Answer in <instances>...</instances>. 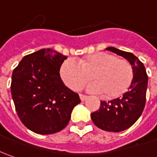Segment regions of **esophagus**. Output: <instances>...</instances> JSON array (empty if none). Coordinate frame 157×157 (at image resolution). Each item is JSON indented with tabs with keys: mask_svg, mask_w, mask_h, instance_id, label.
Here are the masks:
<instances>
[{
	"mask_svg": "<svg viewBox=\"0 0 157 157\" xmlns=\"http://www.w3.org/2000/svg\"><path fill=\"white\" fill-rule=\"evenodd\" d=\"M79 97H80V100L82 101H84V100H86L87 99V95H85V94H79Z\"/></svg>",
	"mask_w": 157,
	"mask_h": 157,
	"instance_id": "obj_1",
	"label": "esophagus"
}]
</instances>
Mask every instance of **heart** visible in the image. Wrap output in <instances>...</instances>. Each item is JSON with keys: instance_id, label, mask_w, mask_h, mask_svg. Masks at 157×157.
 Here are the masks:
<instances>
[{"instance_id": "obj_1", "label": "heart", "mask_w": 157, "mask_h": 157, "mask_svg": "<svg viewBox=\"0 0 157 157\" xmlns=\"http://www.w3.org/2000/svg\"><path fill=\"white\" fill-rule=\"evenodd\" d=\"M64 84L72 90L78 91L91 81L93 89L105 99L113 100L122 96L130 87L134 78L131 63L117 56L97 52L78 60L65 61L60 69Z\"/></svg>"}]
</instances>
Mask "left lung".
<instances>
[{
	"instance_id": "left-lung-1",
	"label": "left lung",
	"mask_w": 157,
	"mask_h": 157,
	"mask_svg": "<svg viewBox=\"0 0 157 157\" xmlns=\"http://www.w3.org/2000/svg\"><path fill=\"white\" fill-rule=\"evenodd\" d=\"M105 50L126 58L132 65L134 78L128 92L121 98L101 101L100 109L91 113L92 121L99 128L107 132H121L135 124L142 115L148 88V75L143 63L133 53L114 47Z\"/></svg>"
}]
</instances>
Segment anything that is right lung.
<instances>
[{
  "label": "right lung",
  "mask_w": 157,
  "mask_h": 157,
  "mask_svg": "<svg viewBox=\"0 0 157 157\" xmlns=\"http://www.w3.org/2000/svg\"><path fill=\"white\" fill-rule=\"evenodd\" d=\"M67 58L52 49L27 55L12 73L11 94L23 125L34 133L51 135L63 129L78 94L65 86L59 70Z\"/></svg>",
  "instance_id": "1"
}]
</instances>
